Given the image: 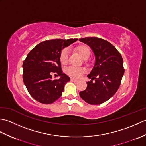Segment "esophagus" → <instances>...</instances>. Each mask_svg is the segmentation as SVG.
Listing matches in <instances>:
<instances>
[{"instance_id": "34e87169", "label": "esophagus", "mask_w": 146, "mask_h": 146, "mask_svg": "<svg viewBox=\"0 0 146 146\" xmlns=\"http://www.w3.org/2000/svg\"><path fill=\"white\" fill-rule=\"evenodd\" d=\"M71 82H78V80L75 79L74 78H71Z\"/></svg>"}]
</instances>
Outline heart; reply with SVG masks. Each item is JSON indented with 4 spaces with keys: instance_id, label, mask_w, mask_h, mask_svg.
<instances>
[{
    "instance_id": "obj_1",
    "label": "heart",
    "mask_w": 146,
    "mask_h": 146,
    "mask_svg": "<svg viewBox=\"0 0 146 146\" xmlns=\"http://www.w3.org/2000/svg\"><path fill=\"white\" fill-rule=\"evenodd\" d=\"M75 50L78 52L80 55L83 58H88L91 54V50L89 46L85 44H80L77 45L75 48ZM68 55L69 52L67 49H63L60 52V61L62 64H66L68 61ZM85 70L82 68H78L75 67H69L66 70V73L71 76L79 78L82 76L83 73H84Z\"/></svg>"
}]
</instances>
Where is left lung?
Listing matches in <instances>:
<instances>
[{
	"instance_id": "1",
	"label": "left lung",
	"mask_w": 146,
	"mask_h": 146,
	"mask_svg": "<svg viewBox=\"0 0 146 146\" xmlns=\"http://www.w3.org/2000/svg\"><path fill=\"white\" fill-rule=\"evenodd\" d=\"M80 41L90 46L95 55V63L88 77L87 87L80 96L88 104L100 105L115 94L124 74L123 59L115 46L106 40L88 37ZM94 80L95 82H93Z\"/></svg>"
}]
</instances>
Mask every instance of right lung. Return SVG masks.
Returning a JSON list of instances; mask_svg holds the SVG:
<instances>
[{
	"label": "right lung",
	"instance_id": "1",
	"mask_svg": "<svg viewBox=\"0 0 146 146\" xmlns=\"http://www.w3.org/2000/svg\"><path fill=\"white\" fill-rule=\"evenodd\" d=\"M78 39H51L36 45L24 60L23 78L29 94L44 104H51L60 98L70 78L61 70L60 54L64 47ZM60 76L52 79V75Z\"/></svg>",
	"mask_w": 146,
	"mask_h": 146
}]
</instances>
